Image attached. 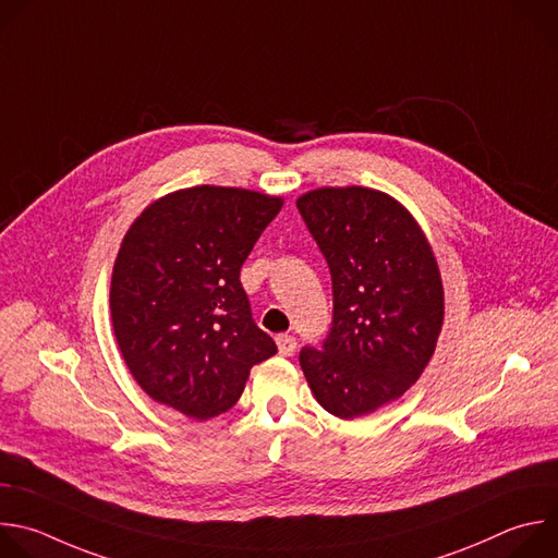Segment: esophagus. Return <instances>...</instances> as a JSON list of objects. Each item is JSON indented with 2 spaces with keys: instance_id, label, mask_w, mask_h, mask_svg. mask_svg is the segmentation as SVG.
<instances>
[{
  "instance_id": "obj_1",
  "label": "esophagus",
  "mask_w": 558,
  "mask_h": 558,
  "mask_svg": "<svg viewBox=\"0 0 558 558\" xmlns=\"http://www.w3.org/2000/svg\"><path fill=\"white\" fill-rule=\"evenodd\" d=\"M277 348H279L281 356H292L296 350V341L292 337H288V333H281V337H277Z\"/></svg>"
}]
</instances>
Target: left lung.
<instances>
[{"mask_svg": "<svg viewBox=\"0 0 558 558\" xmlns=\"http://www.w3.org/2000/svg\"><path fill=\"white\" fill-rule=\"evenodd\" d=\"M331 275L333 318L320 350L299 354L316 402L341 420L398 400L426 369L444 288L415 217L367 186H318L296 199Z\"/></svg>", "mask_w": 558, "mask_h": 558, "instance_id": "obj_1", "label": "left lung"}]
</instances>
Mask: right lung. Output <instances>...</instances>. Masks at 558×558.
Listing matches in <instances>:
<instances>
[{
	"label": "right lung",
	"mask_w": 558,
	"mask_h": 558,
	"mask_svg": "<svg viewBox=\"0 0 558 558\" xmlns=\"http://www.w3.org/2000/svg\"><path fill=\"white\" fill-rule=\"evenodd\" d=\"M283 197L199 184L151 202L111 270V327L156 402L193 420L229 411L253 365L277 354L251 314L240 270Z\"/></svg>",
	"instance_id": "right-lung-1"
}]
</instances>
